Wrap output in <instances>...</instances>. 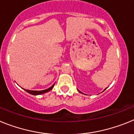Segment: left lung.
I'll return each instance as SVG.
<instances>
[{
	"label": "left lung",
	"mask_w": 134,
	"mask_h": 134,
	"mask_svg": "<svg viewBox=\"0 0 134 134\" xmlns=\"http://www.w3.org/2000/svg\"><path fill=\"white\" fill-rule=\"evenodd\" d=\"M79 92H80V91H79ZM80 93H81V92H80Z\"/></svg>",
	"instance_id": "1"
}]
</instances>
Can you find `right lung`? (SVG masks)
Here are the masks:
<instances>
[{"instance_id":"1","label":"right lung","mask_w":134,"mask_h":134,"mask_svg":"<svg viewBox=\"0 0 134 134\" xmlns=\"http://www.w3.org/2000/svg\"><path fill=\"white\" fill-rule=\"evenodd\" d=\"M54 86V85H53L52 86H51L50 88H48V89L43 90V91H29V90H26V89L25 91H27V93H30V94H34V95H38V94H43V93H47V92H48V91H51V90L52 89Z\"/></svg>"}]
</instances>
